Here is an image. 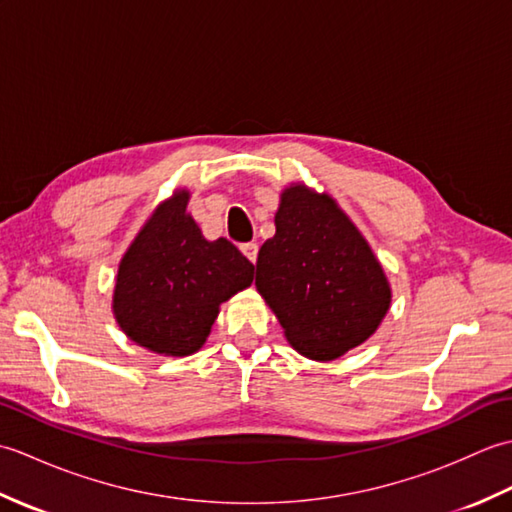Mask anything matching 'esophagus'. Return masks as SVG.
<instances>
[{
  "label": "esophagus",
  "instance_id": "esophagus-1",
  "mask_svg": "<svg viewBox=\"0 0 512 512\" xmlns=\"http://www.w3.org/2000/svg\"><path fill=\"white\" fill-rule=\"evenodd\" d=\"M257 244H253V242H250V244H242V253L246 255V259H248V262L250 264H255L257 262Z\"/></svg>",
  "mask_w": 512,
  "mask_h": 512
}]
</instances>
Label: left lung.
<instances>
[{"label": "left lung", "mask_w": 512, "mask_h": 512, "mask_svg": "<svg viewBox=\"0 0 512 512\" xmlns=\"http://www.w3.org/2000/svg\"><path fill=\"white\" fill-rule=\"evenodd\" d=\"M275 226L257 255V292L301 356L336 361L389 312L385 270L339 202L308 184L281 191Z\"/></svg>", "instance_id": "left-lung-1"}]
</instances>
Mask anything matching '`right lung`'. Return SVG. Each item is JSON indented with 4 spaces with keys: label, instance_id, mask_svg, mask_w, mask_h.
<instances>
[{
    "label": "right lung",
    "instance_id": "right-lung-1",
    "mask_svg": "<svg viewBox=\"0 0 512 512\" xmlns=\"http://www.w3.org/2000/svg\"><path fill=\"white\" fill-rule=\"evenodd\" d=\"M191 193L162 200L118 264L112 312L129 341L160 356H191L224 301L253 284L255 266L226 237L206 239Z\"/></svg>",
    "mask_w": 512,
    "mask_h": 512
}]
</instances>
